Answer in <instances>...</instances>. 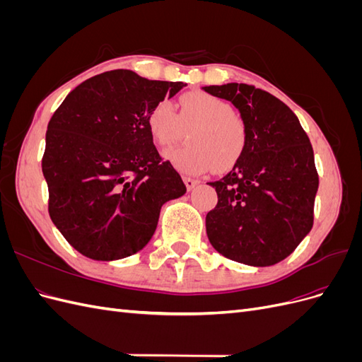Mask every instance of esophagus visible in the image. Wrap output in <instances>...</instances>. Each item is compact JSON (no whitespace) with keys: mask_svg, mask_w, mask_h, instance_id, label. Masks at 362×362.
<instances>
[{"mask_svg":"<svg viewBox=\"0 0 362 362\" xmlns=\"http://www.w3.org/2000/svg\"><path fill=\"white\" fill-rule=\"evenodd\" d=\"M182 181H184V184H185V187H187V190H193L196 185L199 184V181L198 180H193V178H190V177H182Z\"/></svg>","mask_w":362,"mask_h":362,"instance_id":"34e87169","label":"esophagus"}]
</instances>
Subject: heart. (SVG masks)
I'll list each match as a JSON object with an SVG mask.
<instances>
[{"instance_id":"obj_1","label":"heart","mask_w":362,"mask_h":362,"mask_svg":"<svg viewBox=\"0 0 362 362\" xmlns=\"http://www.w3.org/2000/svg\"><path fill=\"white\" fill-rule=\"evenodd\" d=\"M152 140L168 148L189 129L187 145L164 152L175 169L187 175H202L213 166L217 172L231 169L243 156L247 128L234 107L206 92H189L178 100V113L170 103L160 101L146 119Z\"/></svg>"}]
</instances>
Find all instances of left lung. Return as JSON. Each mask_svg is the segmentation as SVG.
<instances>
[{
  "label": "left lung",
  "mask_w": 362,
  "mask_h": 362,
  "mask_svg": "<svg viewBox=\"0 0 362 362\" xmlns=\"http://www.w3.org/2000/svg\"><path fill=\"white\" fill-rule=\"evenodd\" d=\"M231 103L247 128L243 156L222 180L210 182L217 205L206 235L223 257L254 267L286 259L313 228L319 175L310 139L298 116L254 86H205Z\"/></svg>",
  "instance_id": "1"
}]
</instances>
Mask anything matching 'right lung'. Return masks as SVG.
<instances>
[{"mask_svg":"<svg viewBox=\"0 0 362 362\" xmlns=\"http://www.w3.org/2000/svg\"><path fill=\"white\" fill-rule=\"evenodd\" d=\"M184 86L116 69L76 86L52 115L42 158L48 210L84 257L113 261L141 250L163 204L187 190L146 125L154 105Z\"/></svg>","mask_w":362,"mask_h":362,"instance_id":"right-lung-1","label":"right lung"}]
</instances>
